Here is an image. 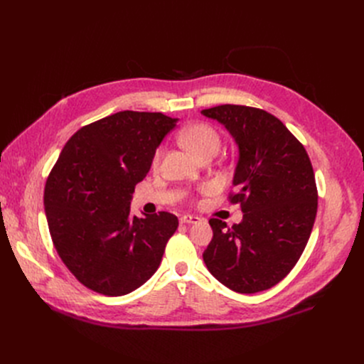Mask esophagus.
Masks as SVG:
<instances>
[{
    "label": "esophagus",
    "mask_w": 364,
    "mask_h": 364,
    "mask_svg": "<svg viewBox=\"0 0 364 364\" xmlns=\"http://www.w3.org/2000/svg\"><path fill=\"white\" fill-rule=\"evenodd\" d=\"M199 221H200V218H199V217H195V215H183V217L180 218V223H181V224H187V225L196 224V223H199Z\"/></svg>",
    "instance_id": "esophagus-1"
}]
</instances>
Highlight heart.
<instances>
[{
  "label": "heart",
  "instance_id": "1",
  "mask_svg": "<svg viewBox=\"0 0 364 364\" xmlns=\"http://www.w3.org/2000/svg\"><path fill=\"white\" fill-rule=\"evenodd\" d=\"M181 144L196 155L198 158H200L202 155H205L206 151L209 150H218L221 146V139L220 134L217 132L215 128H213L211 125L199 122V124H193L188 125L187 128H184L180 136H178ZM161 159V150L156 151L155 158H153V164L158 165ZM213 188V187H209Z\"/></svg>",
  "mask_w": 364,
  "mask_h": 364
}]
</instances>
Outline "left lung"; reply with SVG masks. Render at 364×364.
Here are the masks:
<instances>
[{"label":"left lung","instance_id":"8db88e82","mask_svg":"<svg viewBox=\"0 0 364 364\" xmlns=\"http://www.w3.org/2000/svg\"><path fill=\"white\" fill-rule=\"evenodd\" d=\"M200 113L223 124L239 147L236 193L228 199L243 213L232 227L209 220L214 236L203 261L228 289L267 291L289 274L310 239L317 214L313 165L294 134L269 112L221 105Z\"/></svg>","mask_w":364,"mask_h":364}]
</instances>
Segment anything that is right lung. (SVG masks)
<instances>
[{
    "label": "right lung",
    "instance_id": "right-lung-1",
    "mask_svg": "<svg viewBox=\"0 0 364 364\" xmlns=\"http://www.w3.org/2000/svg\"><path fill=\"white\" fill-rule=\"evenodd\" d=\"M176 122L159 112L113 113L76 131L53 166L44 188L50 235L88 289L127 295L158 270L178 218L132 217L129 203Z\"/></svg>",
    "mask_w": 364,
    "mask_h": 364
}]
</instances>
